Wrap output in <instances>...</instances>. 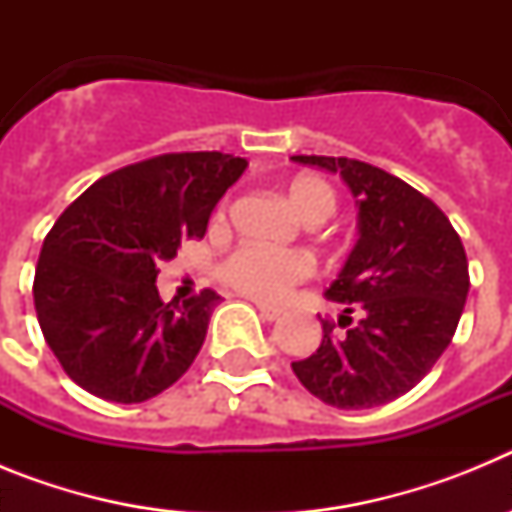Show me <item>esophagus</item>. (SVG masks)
<instances>
[{
  "label": "esophagus",
  "instance_id": "34e87169",
  "mask_svg": "<svg viewBox=\"0 0 512 512\" xmlns=\"http://www.w3.org/2000/svg\"><path fill=\"white\" fill-rule=\"evenodd\" d=\"M259 315L264 320H279L282 318V310L279 307H269V305H259Z\"/></svg>",
  "mask_w": 512,
  "mask_h": 512
}]
</instances>
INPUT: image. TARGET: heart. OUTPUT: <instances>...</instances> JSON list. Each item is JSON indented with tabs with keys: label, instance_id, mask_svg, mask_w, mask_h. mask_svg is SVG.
<instances>
[{
	"label": "heart",
	"instance_id": "b5f03b06",
	"mask_svg": "<svg viewBox=\"0 0 512 512\" xmlns=\"http://www.w3.org/2000/svg\"><path fill=\"white\" fill-rule=\"evenodd\" d=\"M289 205L307 225L325 223L336 212V192L325 179L312 174L297 176L287 189ZM312 261L300 251H271L264 246L235 248L220 264L217 274L228 287L241 295L264 302H277L289 295V289L310 277Z\"/></svg>",
	"mask_w": 512,
	"mask_h": 512
}]
</instances>
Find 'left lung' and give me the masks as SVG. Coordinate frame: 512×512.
I'll list each match as a JSON object with an SVG mask.
<instances>
[{"label":"left lung","instance_id":"obj_1","mask_svg":"<svg viewBox=\"0 0 512 512\" xmlns=\"http://www.w3.org/2000/svg\"><path fill=\"white\" fill-rule=\"evenodd\" d=\"M341 174L359 207V241L325 297L341 302L336 333L292 361L297 379L341 410L377 408L410 392L441 359L469 292L459 233L425 194L356 158L292 156Z\"/></svg>","mask_w":512,"mask_h":512}]
</instances>
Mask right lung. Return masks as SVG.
<instances>
[{"instance_id": "obj_1", "label": "right lung", "mask_w": 512, "mask_h": 512, "mask_svg": "<svg viewBox=\"0 0 512 512\" xmlns=\"http://www.w3.org/2000/svg\"><path fill=\"white\" fill-rule=\"evenodd\" d=\"M246 166L220 151L164 153L102 176L61 212L40 248L33 300L45 343L81 390L130 405L192 366L220 295L164 302L158 264L205 235Z\"/></svg>"}]
</instances>
